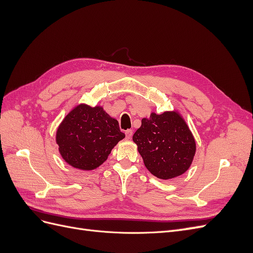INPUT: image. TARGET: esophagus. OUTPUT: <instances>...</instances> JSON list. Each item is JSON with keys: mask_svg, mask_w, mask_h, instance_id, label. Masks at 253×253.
I'll list each match as a JSON object with an SVG mask.
<instances>
[{"mask_svg": "<svg viewBox=\"0 0 253 253\" xmlns=\"http://www.w3.org/2000/svg\"><path fill=\"white\" fill-rule=\"evenodd\" d=\"M126 139H131L132 136H133V131H132V129H126Z\"/></svg>", "mask_w": 253, "mask_h": 253, "instance_id": "1", "label": "esophagus"}]
</instances>
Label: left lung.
Wrapping results in <instances>:
<instances>
[{
  "label": "left lung",
  "instance_id": "1",
  "mask_svg": "<svg viewBox=\"0 0 253 253\" xmlns=\"http://www.w3.org/2000/svg\"><path fill=\"white\" fill-rule=\"evenodd\" d=\"M145 168L160 179H171L189 170L196 152L194 136L178 111L152 113L142 118L133 135Z\"/></svg>",
  "mask_w": 253,
  "mask_h": 253
}]
</instances>
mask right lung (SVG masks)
Instances as JSON below:
<instances>
[{
    "mask_svg": "<svg viewBox=\"0 0 253 253\" xmlns=\"http://www.w3.org/2000/svg\"><path fill=\"white\" fill-rule=\"evenodd\" d=\"M126 135L118 121L101 105L80 103L74 106L58 126L56 142L60 155L70 166L91 171L101 166Z\"/></svg>",
    "mask_w": 253,
    "mask_h": 253,
    "instance_id": "right-lung-1",
    "label": "right lung"
}]
</instances>
